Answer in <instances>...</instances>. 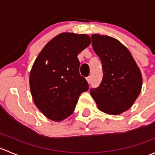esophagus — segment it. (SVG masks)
Wrapping results in <instances>:
<instances>
[{
	"instance_id": "esophagus-1",
	"label": "esophagus",
	"mask_w": 155,
	"mask_h": 155,
	"mask_svg": "<svg viewBox=\"0 0 155 155\" xmlns=\"http://www.w3.org/2000/svg\"><path fill=\"white\" fill-rule=\"evenodd\" d=\"M86 80H87V83H90V82H91V77H90V76H88V77L86 78Z\"/></svg>"
}]
</instances>
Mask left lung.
Listing matches in <instances>:
<instances>
[{
  "instance_id": "left-lung-1",
  "label": "left lung",
  "mask_w": 155,
  "mask_h": 155,
  "mask_svg": "<svg viewBox=\"0 0 155 155\" xmlns=\"http://www.w3.org/2000/svg\"><path fill=\"white\" fill-rule=\"evenodd\" d=\"M92 46L103 66L102 82L90 94L97 108L109 115L123 113L133 106L141 92L143 76L125 46L107 35H91Z\"/></svg>"
}]
</instances>
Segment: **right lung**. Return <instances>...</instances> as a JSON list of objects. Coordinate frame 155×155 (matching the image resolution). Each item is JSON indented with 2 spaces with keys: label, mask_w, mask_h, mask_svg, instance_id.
<instances>
[{
  "label": "right lung",
  "mask_w": 155,
  "mask_h": 155,
  "mask_svg": "<svg viewBox=\"0 0 155 155\" xmlns=\"http://www.w3.org/2000/svg\"><path fill=\"white\" fill-rule=\"evenodd\" d=\"M91 43L87 34L64 32L51 39L30 72V90L39 110L48 119L61 121L74 111L81 94L88 89L79 74L77 55Z\"/></svg>",
  "instance_id": "1"
}]
</instances>
